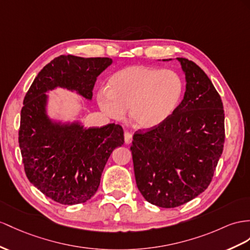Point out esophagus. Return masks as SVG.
Wrapping results in <instances>:
<instances>
[{
  "mask_svg": "<svg viewBox=\"0 0 250 250\" xmlns=\"http://www.w3.org/2000/svg\"><path fill=\"white\" fill-rule=\"evenodd\" d=\"M132 140H133L132 133H130V132H125V144H126V145L131 144Z\"/></svg>",
  "mask_w": 250,
  "mask_h": 250,
  "instance_id": "obj_1",
  "label": "esophagus"
}]
</instances>
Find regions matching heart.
Returning a JSON list of instances; mask_svg holds the SVG:
<instances>
[{"label":"heart","instance_id":"b5f03b06","mask_svg":"<svg viewBox=\"0 0 250 250\" xmlns=\"http://www.w3.org/2000/svg\"><path fill=\"white\" fill-rule=\"evenodd\" d=\"M183 93V79L174 70L134 65L115 73L108 80V88L98 91L97 102L113 119L123 118L129 107L135 126L152 129L174 113Z\"/></svg>","mask_w":250,"mask_h":250}]
</instances>
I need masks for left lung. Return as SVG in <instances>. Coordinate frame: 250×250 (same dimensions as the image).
Masks as SVG:
<instances>
[{"mask_svg":"<svg viewBox=\"0 0 250 250\" xmlns=\"http://www.w3.org/2000/svg\"><path fill=\"white\" fill-rule=\"evenodd\" d=\"M176 59L186 76L184 99L162 125L138 130L131 146L137 188L162 208L181 206L208 188L225 142L221 96L193 61Z\"/></svg>","mask_w":250,"mask_h":250,"instance_id":"1","label":"left lung"}]
</instances>
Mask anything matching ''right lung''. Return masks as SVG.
Masks as SVG:
<instances>
[{
  "label": "right lung",
  "mask_w": 250,
  "mask_h": 250,
  "mask_svg": "<svg viewBox=\"0 0 250 250\" xmlns=\"http://www.w3.org/2000/svg\"><path fill=\"white\" fill-rule=\"evenodd\" d=\"M110 58L59 56L44 66L25 95L19 146L29 182L50 200L63 205L88 201L98 190L112 152L125 143L123 126L84 127L47 116L48 91L62 87L91 100L97 77Z\"/></svg>",
  "instance_id": "add662e5"
}]
</instances>
